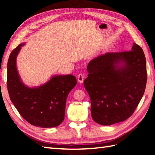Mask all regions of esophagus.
I'll return each instance as SVG.
<instances>
[{
    "label": "esophagus",
    "mask_w": 155,
    "mask_h": 155,
    "mask_svg": "<svg viewBox=\"0 0 155 155\" xmlns=\"http://www.w3.org/2000/svg\"><path fill=\"white\" fill-rule=\"evenodd\" d=\"M77 80L79 83H83L84 81V76L82 74H79L77 76Z\"/></svg>",
    "instance_id": "34e87169"
}]
</instances>
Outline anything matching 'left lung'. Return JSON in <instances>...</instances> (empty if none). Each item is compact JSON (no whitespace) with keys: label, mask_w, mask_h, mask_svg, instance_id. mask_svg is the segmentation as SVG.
<instances>
[{"label":"left lung","mask_w":155,"mask_h":155,"mask_svg":"<svg viewBox=\"0 0 155 155\" xmlns=\"http://www.w3.org/2000/svg\"><path fill=\"white\" fill-rule=\"evenodd\" d=\"M84 85L91 101L94 121L104 126L127 120L133 114L145 90L146 58L142 48L107 52L88 62Z\"/></svg>","instance_id":"obj_1"}]
</instances>
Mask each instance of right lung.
I'll use <instances>...</instances> for the list:
<instances>
[{
    "mask_svg": "<svg viewBox=\"0 0 155 155\" xmlns=\"http://www.w3.org/2000/svg\"><path fill=\"white\" fill-rule=\"evenodd\" d=\"M25 44H20L8 58L7 88L10 98L20 114L32 125L42 128L58 127L64 118L68 94L77 81L72 74H54L40 86H27L16 67V58Z\"/></svg>",
    "mask_w": 155,
    "mask_h": 155,
    "instance_id": "add662e5",
    "label": "right lung"
}]
</instances>
